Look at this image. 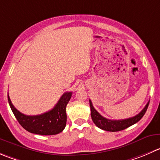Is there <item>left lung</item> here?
I'll return each mask as SVG.
<instances>
[{"label":"left lung","instance_id":"left-lung-1","mask_svg":"<svg viewBox=\"0 0 160 160\" xmlns=\"http://www.w3.org/2000/svg\"><path fill=\"white\" fill-rule=\"evenodd\" d=\"M89 102L90 107H91V119H92L94 124L100 129L106 131H111V132L123 131V130L132 126L134 123H138L145 115V112L147 111V108H148V104H149V102H148L145 106V108L138 114L133 116V117L124 119H119V120H112V119H106V118L103 117L102 115L99 114L97 110L93 106L91 101L90 100Z\"/></svg>","mask_w":160,"mask_h":160}]
</instances>
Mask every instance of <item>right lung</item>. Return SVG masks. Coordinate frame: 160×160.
<instances>
[{
	"label": "right lung",
	"mask_w": 160,
	"mask_h": 160,
	"mask_svg": "<svg viewBox=\"0 0 160 160\" xmlns=\"http://www.w3.org/2000/svg\"><path fill=\"white\" fill-rule=\"evenodd\" d=\"M72 92L62 94L58 103L52 110L37 116H27L22 114L12 105L8 94V100L19 124L29 132L41 135H54L59 134L66 125V105L72 96Z\"/></svg>",
	"instance_id": "obj_1"
}]
</instances>
